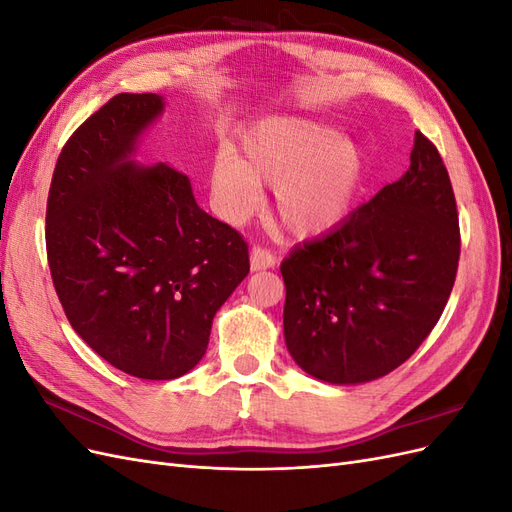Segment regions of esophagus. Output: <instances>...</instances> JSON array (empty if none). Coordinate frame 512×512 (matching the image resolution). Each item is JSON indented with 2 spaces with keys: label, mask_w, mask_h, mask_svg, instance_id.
<instances>
[{
  "label": "esophagus",
  "mask_w": 512,
  "mask_h": 512,
  "mask_svg": "<svg viewBox=\"0 0 512 512\" xmlns=\"http://www.w3.org/2000/svg\"><path fill=\"white\" fill-rule=\"evenodd\" d=\"M275 256L273 252H269L267 247H260V245H254L252 252H250V267L252 271H265V269H271L275 267Z\"/></svg>",
  "instance_id": "obj_1"
}]
</instances>
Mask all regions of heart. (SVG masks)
<instances>
[{
  "mask_svg": "<svg viewBox=\"0 0 512 512\" xmlns=\"http://www.w3.org/2000/svg\"><path fill=\"white\" fill-rule=\"evenodd\" d=\"M243 160L222 151L211 185L228 220L250 215L265 183L275 190L277 220L292 237H316L342 224L361 196L367 158L361 145L327 123L271 117L243 136Z\"/></svg>",
  "mask_w": 512,
  "mask_h": 512,
  "instance_id": "b5f03b06",
  "label": "heart"
}]
</instances>
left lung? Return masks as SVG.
Wrapping results in <instances>:
<instances>
[{
  "instance_id": "obj_1",
  "label": "left lung",
  "mask_w": 512,
  "mask_h": 512,
  "mask_svg": "<svg viewBox=\"0 0 512 512\" xmlns=\"http://www.w3.org/2000/svg\"><path fill=\"white\" fill-rule=\"evenodd\" d=\"M459 250L448 170L416 132L404 177L282 262L294 363L324 382L361 384L408 361L451 297Z\"/></svg>"
}]
</instances>
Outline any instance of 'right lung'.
<instances>
[{"label": "right lung", "instance_id": "add662e5", "mask_svg": "<svg viewBox=\"0 0 512 512\" xmlns=\"http://www.w3.org/2000/svg\"><path fill=\"white\" fill-rule=\"evenodd\" d=\"M162 108L156 94L108 100L61 149L46 200V256L72 329L143 380L194 369L250 273L247 243L196 205L188 177L130 160Z\"/></svg>", "mask_w": 512, "mask_h": 512}]
</instances>
